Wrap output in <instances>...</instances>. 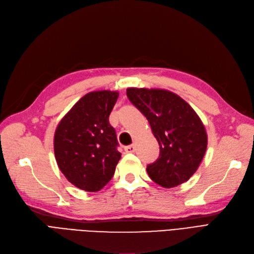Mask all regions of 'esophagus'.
<instances>
[{
	"label": "esophagus",
	"mask_w": 254,
	"mask_h": 254,
	"mask_svg": "<svg viewBox=\"0 0 254 254\" xmlns=\"http://www.w3.org/2000/svg\"><path fill=\"white\" fill-rule=\"evenodd\" d=\"M125 151L127 152V153H133V152L135 151V146L134 145H129V146L125 147Z\"/></svg>",
	"instance_id": "34e87169"
}]
</instances>
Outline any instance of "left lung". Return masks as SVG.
Instances as JSON below:
<instances>
[{"label": "left lung", "mask_w": 254, "mask_h": 254, "mask_svg": "<svg viewBox=\"0 0 254 254\" xmlns=\"http://www.w3.org/2000/svg\"><path fill=\"white\" fill-rule=\"evenodd\" d=\"M126 94L147 118L159 145V157L147 166L150 178L166 189L188 181L199 168L207 147L206 130L196 111L166 89L129 87Z\"/></svg>", "instance_id": "left-lung-1"}]
</instances>
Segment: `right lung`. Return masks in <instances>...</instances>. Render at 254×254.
Listing matches in <instances>:
<instances>
[{
  "label": "right lung",
  "mask_w": 254,
  "mask_h": 254,
  "mask_svg": "<svg viewBox=\"0 0 254 254\" xmlns=\"http://www.w3.org/2000/svg\"><path fill=\"white\" fill-rule=\"evenodd\" d=\"M118 92L98 90L81 98L59 122L54 135L57 165L80 190L98 191L113 178L121 158L109 115Z\"/></svg>",
  "instance_id": "obj_1"
}]
</instances>
